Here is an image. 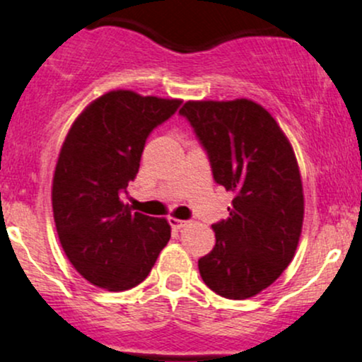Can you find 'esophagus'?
Returning <instances> with one entry per match:
<instances>
[{"label": "esophagus", "instance_id": "1", "mask_svg": "<svg viewBox=\"0 0 362 362\" xmlns=\"http://www.w3.org/2000/svg\"><path fill=\"white\" fill-rule=\"evenodd\" d=\"M168 223H170V226L173 228V230H182V228L187 226V221H184V219L172 218V216H170V218H168Z\"/></svg>", "mask_w": 362, "mask_h": 362}]
</instances>
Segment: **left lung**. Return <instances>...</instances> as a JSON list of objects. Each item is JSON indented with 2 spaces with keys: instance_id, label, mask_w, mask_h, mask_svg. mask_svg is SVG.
<instances>
[{
  "instance_id": "obj_1",
  "label": "left lung",
  "mask_w": 362,
  "mask_h": 362,
  "mask_svg": "<svg viewBox=\"0 0 362 362\" xmlns=\"http://www.w3.org/2000/svg\"><path fill=\"white\" fill-rule=\"evenodd\" d=\"M180 114L207 151L214 180L235 194L230 218L213 224L216 245L199 259V272L219 296L247 300L284 272L300 242L305 197L293 146L248 98L189 100Z\"/></svg>"
}]
</instances>
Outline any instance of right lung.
<instances>
[{
    "label": "right lung",
    "mask_w": 362,
    "mask_h": 362,
    "mask_svg": "<svg viewBox=\"0 0 362 362\" xmlns=\"http://www.w3.org/2000/svg\"><path fill=\"white\" fill-rule=\"evenodd\" d=\"M180 103L114 90L91 102L66 134L52 178L54 223L66 257L97 288L141 284L168 243L167 219L132 213L122 199L149 132Z\"/></svg>",
    "instance_id": "obj_1"
}]
</instances>
